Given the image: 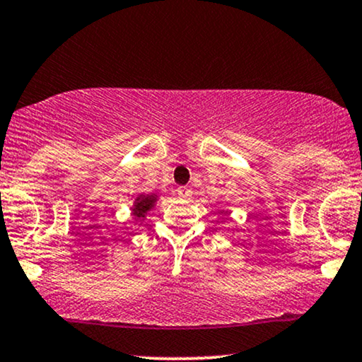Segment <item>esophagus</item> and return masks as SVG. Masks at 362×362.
<instances>
[{"mask_svg": "<svg viewBox=\"0 0 362 362\" xmlns=\"http://www.w3.org/2000/svg\"><path fill=\"white\" fill-rule=\"evenodd\" d=\"M177 192H178V195L182 197V199H189V197L192 195V190L189 189V187H178Z\"/></svg>", "mask_w": 362, "mask_h": 362, "instance_id": "esophagus-1", "label": "esophagus"}]
</instances>
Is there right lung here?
Here are the masks:
<instances>
[{
    "label": "right lung",
    "mask_w": 362,
    "mask_h": 362,
    "mask_svg": "<svg viewBox=\"0 0 362 362\" xmlns=\"http://www.w3.org/2000/svg\"><path fill=\"white\" fill-rule=\"evenodd\" d=\"M152 200H153L152 197H142V199L136 204V206H134V211H136V215L141 216L142 214H146V211L152 206Z\"/></svg>",
    "instance_id": "right-lung-1"
}]
</instances>
